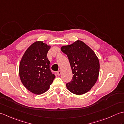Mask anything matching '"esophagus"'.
<instances>
[{
  "label": "esophagus",
  "instance_id": "1",
  "mask_svg": "<svg viewBox=\"0 0 124 124\" xmlns=\"http://www.w3.org/2000/svg\"><path fill=\"white\" fill-rule=\"evenodd\" d=\"M61 73H62V71L61 70L58 71L57 72V74L58 76H60L61 75Z\"/></svg>",
  "mask_w": 124,
  "mask_h": 124
}]
</instances>
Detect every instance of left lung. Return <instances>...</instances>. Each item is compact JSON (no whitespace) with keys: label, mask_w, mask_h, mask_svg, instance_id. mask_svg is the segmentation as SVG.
Returning <instances> with one entry per match:
<instances>
[{"label":"left lung","mask_w":124,"mask_h":124,"mask_svg":"<svg viewBox=\"0 0 124 124\" xmlns=\"http://www.w3.org/2000/svg\"><path fill=\"white\" fill-rule=\"evenodd\" d=\"M61 51L67 55L73 74L67 88L76 95L85 94L91 90L98 79L100 63L95 53L80 40L70 45L63 46Z\"/></svg>","instance_id":"obj_1"}]
</instances>
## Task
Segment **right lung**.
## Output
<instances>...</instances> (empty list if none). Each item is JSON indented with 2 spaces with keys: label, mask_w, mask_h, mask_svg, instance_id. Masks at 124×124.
Listing matches in <instances>:
<instances>
[{
  "label": "right lung",
  "mask_w": 124,
  "mask_h": 124,
  "mask_svg": "<svg viewBox=\"0 0 124 124\" xmlns=\"http://www.w3.org/2000/svg\"><path fill=\"white\" fill-rule=\"evenodd\" d=\"M51 46L36 41L26 50L21 60L19 75L23 85L35 94H41L50 87L55 76L51 71L47 54Z\"/></svg>",
  "instance_id": "add662e5"
}]
</instances>
